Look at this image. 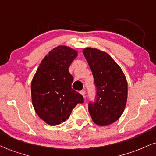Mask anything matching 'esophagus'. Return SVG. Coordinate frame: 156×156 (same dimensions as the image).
I'll return each instance as SVG.
<instances>
[{"label":"esophagus","instance_id":"esophagus-1","mask_svg":"<svg viewBox=\"0 0 156 156\" xmlns=\"http://www.w3.org/2000/svg\"><path fill=\"white\" fill-rule=\"evenodd\" d=\"M80 94L82 95V96H83V97H85V95H86V91H83H83H80Z\"/></svg>","mask_w":156,"mask_h":156}]
</instances>
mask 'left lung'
<instances>
[{
  "instance_id": "1",
  "label": "left lung",
  "mask_w": 156,
  "mask_h": 156,
  "mask_svg": "<svg viewBox=\"0 0 156 156\" xmlns=\"http://www.w3.org/2000/svg\"><path fill=\"white\" fill-rule=\"evenodd\" d=\"M83 53L97 88L96 102L89 106L91 119L98 126L110 125L119 119L125 110L126 78L121 67L105 51L89 47L83 48Z\"/></svg>"
}]
</instances>
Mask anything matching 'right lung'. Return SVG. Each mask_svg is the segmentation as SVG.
<instances>
[{"label":"right lung","instance_id":"obj_1","mask_svg":"<svg viewBox=\"0 0 156 156\" xmlns=\"http://www.w3.org/2000/svg\"><path fill=\"white\" fill-rule=\"evenodd\" d=\"M78 52L70 46H58L48 52L31 82L32 103L37 115L48 125L65 122L83 97L71 88L70 64Z\"/></svg>","mask_w":156,"mask_h":156}]
</instances>
